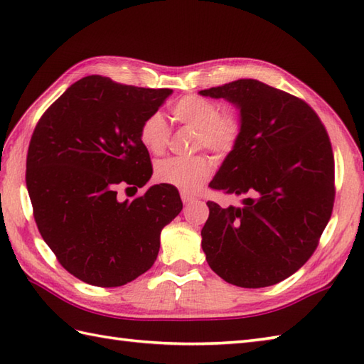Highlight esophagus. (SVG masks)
<instances>
[{
    "mask_svg": "<svg viewBox=\"0 0 364 364\" xmlns=\"http://www.w3.org/2000/svg\"><path fill=\"white\" fill-rule=\"evenodd\" d=\"M181 200H183L184 205H189L192 200H194V197H192L191 194H188V192H181Z\"/></svg>",
    "mask_w": 364,
    "mask_h": 364,
    "instance_id": "1",
    "label": "esophagus"
}]
</instances>
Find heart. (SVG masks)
<instances>
[{
  "mask_svg": "<svg viewBox=\"0 0 364 364\" xmlns=\"http://www.w3.org/2000/svg\"><path fill=\"white\" fill-rule=\"evenodd\" d=\"M173 120L197 129V146H205L215 154H227L241 137V122L233 112H220L219 105L200 95H186L170 106ZM170 128L161 112H151L139 127V141L146 151L162 154L167 149ZM213 162L198 154L191 158H167L156 164V180L194 192L211 176Z\"/></svg>",
  "mask_w": 364,
  "mask_h": 364,
  "instance_id": "heart-1",
  "label": "heart"
}]
</instances>
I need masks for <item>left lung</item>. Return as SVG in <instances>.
Wrapping results in <instances>:
<instances>
[{"label": "left lung", "instance_id": "obj_1", "mask_svg": "<svg viewBox=\"0 0 364 364\" xmlns=\"http://www.w3.org/2000/svg\"><path fill=\"white\" fill-rule=\"evenodd\" d=\"M200 95L241 114V137L210 188L241 197L208 202L202 249L210 267L241 288L280 283L318 247L335 202V159L326 128L304 100L258 80H237Z\"/></svg>", "mask_w": 364, "mask_h": 364}]
</instances>
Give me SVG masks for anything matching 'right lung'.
Instances as JSON below:
<instances>
[{
  "label": "right lung",
  "instance_id": "right-lung-1",
  "mask_svg": "<svg viewBox=\"0 0 364 364\" xmlns=\"http://www.w3.org/2000/svg\"><path fill=\"white\" fill-rule=\"evenodd\" d=\"M90 75L72 84L38 120L26 158V188L43 241L84 283L115 288L156 261L161 230L183 203L178 189L154 184L120 202L117 186L151 178L139 127L172 95Z\"/></svg>",
  "mask_w": 364,
  "mask_h": 364
}]
</instances>
